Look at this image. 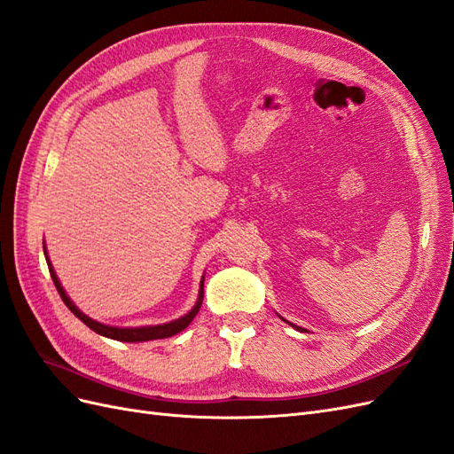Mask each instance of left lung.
<instances>
[{"instance_id": "left-lung-1", "label": "left lung", "mask_w": 454, "mask_h": 454, "mask_svg": "<svg viewBox=\"0 0 454 454\" xmlns=\"http://www.w3.org/2000/svg\"><path fill=\"white\" fill-rule=\"evenodd\" d=\"M282 320H284V318H282ZM287 324H290V322H287ZM290 325H292V327H295V329H297V332H305V329H303V327H299V325H295V324H290Z\"/></svg>"}]
</instances>
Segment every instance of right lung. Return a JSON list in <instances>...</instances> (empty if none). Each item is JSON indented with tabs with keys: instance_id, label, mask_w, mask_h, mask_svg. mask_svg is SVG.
I'll return each instance as SVG.
<instances>
[{
	"instance_id": "add662e5",
	"label": "right lung",
	"mask_w": 454,
	"mask_h": 454,
	"mask_svg": "<svg viewBox=\"0 0 454 454\" xmlns=\"http://www.w3.org/2000/svg\"><path fill=\"white\" fill-rule=\"evenodd\" d=\"M43 254H45V259H47V265H49V272H51V278L54 282V286H57V290L64 301V305L70 309L77 318L83 322L85 325H89L92 332H96L102 337H107V339H114V340H121V342H144V340H153V339H167V337H172L176 333L184 332V329L193 322V318L197 316L200 305H202V299H204V277L200 278V287H199V297H197V303L195 307L191 309L187 314L180 316V318H176L172 322H167V324H157V325H140V327H117V325H107V324H102V322H96L92 320L90 316H87L83 310H79V307H75L74 301L67 297L66 290L62 287L57 272H54L52 269V263L49 259V254H47V246H43Z\"/></svg>"
}]
</instances>
